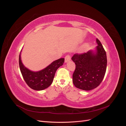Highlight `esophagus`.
<instances>
[{"label": "esophagus", "mask_w": 126, "mask_h": 126, "mask_svg": "<svg viewBox=\"0 0 126 126\" xmlns=\"http://www.w3.org/2000/svg\"><path fill=\"white\" fill-rule=\"evenodd\" d=\"M70 56L69 55H67L64 57V62L67 63L70 60Z\"/></svg>", "instance_id": "34e87169"}]
</instances>
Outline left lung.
Returning <instances> with one entry per match:
<instances>
[{
    "label": "left lung",
    "instance_id": "obj_1",
    "mask_svg": "<svg viewBox=\"0 0 126 126\" xmlns=\"http://www.w3.org/2000/svg\"><path fill=\"white\" fill-rule=\"evenodd\" d=\"M96 42L98 46L95 51L76 54L71 58L76 64L72 81L80 89L87 91L96 88L104 78L107 63L106 52L97 38Z\"/></svg>",
    "mask_w": 126,
    "mask_h": 126
}]
</instances>
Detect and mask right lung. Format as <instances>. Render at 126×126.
<instances>
[{
    "label": "right lung",
    "mask_w": 126,
    "mask_h": 126,
    "mask_svg": "<svg viewBox=\"0 0 126 126\" xmlns=\"http://www.w3.org/2000/svg\"><path fill=\"white\" fill-rule=\"evenodd\" d=\"M20 54L21 52L19 57V63L22 77L28 86L35 90H42L50 86L54 80L56 71L64 62V58H60L53 62L43 70L32 71L24 66L21 62Z\"/></svg>",
    "instance_id": "right-lung-1"
}]
</instances>
